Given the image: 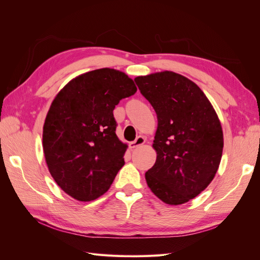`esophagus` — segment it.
Returning a JSON list of instances; mask_svg holds the SVG:
<instances>
[{
    "label": "esophagus",
    "mask_w": 260,
    "mask_h": 260,
    "mask_svg": "<svg viewBox=\"0 0 260 260\" xmlns=\"http://www.w3.org/2000/svg\"><path fill=\"white\" fill-rule=\"evenodd\" d=\"M145 143V138L142 137V136H139L133 142L130 143V148H136L138 146H141L143 145Z\"/></svg>",
    "instance_id": "obj_1"
}]
</instances>
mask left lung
I'll return each instance as SVG.
<instances>
[{
    "label": "left lung",
    "instance_id": "left-lung-1",
    "mask_svg": "<svg viewBox=\"0 0 260 260\" xmlns=\"http://www.w3.org/2000/svg\"><path fill=\"white\" fill-rule=\"evenodd\" d=\"M157 115L154 166L145 174L151 191L168 205L196 198L215 178L223 132L218 115L200 86L169 70L135 78Z\"/></svg>",
    "mask_w": 260,
    "mask_h": 260
}]
</instances>
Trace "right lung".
<instances>
[{
  "label": "right lung",
  "mask_w": 260,
  "mask_h": 260,
  "mask_svg": "<svg viewBox=\"0 0 260 260\" xmlns=\"http://www.w3.org/2000/svg\"><path fill=\"white\" fill-rule=\"evenodd\" d=\"M137 90L128 75L101 68L77 76L54 98L43 125V153L55 182L73 199H99L122 168L128 145L116 135L113 111Z\"/></svg>",
  "instance_id": "obj_1"
}]
</instances>
